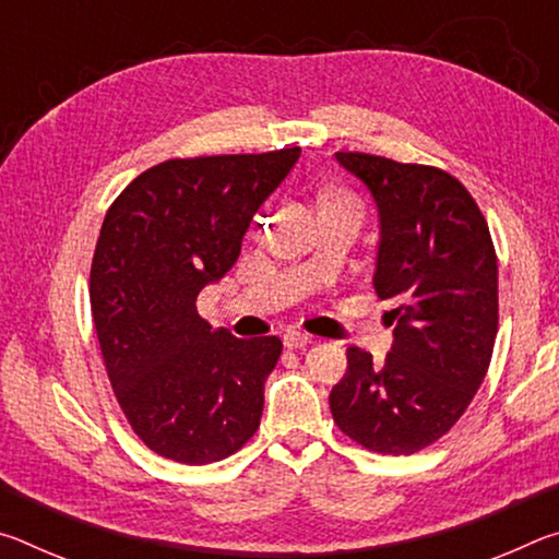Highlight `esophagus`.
Segmentation results:
<instances>
[{
  "instance_id": "34e87169",
  "label": "esophagus",
  "mask_w": 559,
  "mask_h": 559,
  "mask_svg": "<svg viewBox=\"0 0 559 559\" xmlns=\"http://www.w3.org/2000/svg\"><path fill=\"white\" fill-rule=\"evenodd\" d=\"M283 345L288 349H306L310 345V337L306 333H286L283 335Z\"/></svg>"
}]
</instances>
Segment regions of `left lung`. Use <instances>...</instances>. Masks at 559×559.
Segmentation results:
<instances>
[{
	"label": "left lung",
	"mask_w": 559,
	"mask_h": 559,
	"mask_svg": "<svg viewBox=\"0 0 559 559\" xmlns=\"http://www.w3.org/2000/svg\"><path fill=\"white\" fill-rule=\"evenodd\" d=\"M335 159L377 204L372 283L396 308L384 362L349 347L330 412L365 449L409 456L461 419L488 372L498 333L496 249L468 189L443 169L362 153Z\"/></svg>",
	"instance_id": "obj_1"
}]
</instances>
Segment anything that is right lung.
Here are the masks:
<instances>
[{
  "mask_svg": "<svg viewBox=\"0 0 559 559\" xmlns=\"http://www.w3.org/2000/svg\"><path fill=\"white\" fill-rule=\"evenodd\" d=\"M298 157L300 147L167 159L132 179L103 219L93 323L120 409L159 456L202 466L259 429L281 340L214 333L197 296L234 266L253 214Z\"/></svg>",
  "mask_w": 559,
  "mask_h": 559,
  "instance_id": "add662e5",
  "label": "right lung"
}]
</instances>
